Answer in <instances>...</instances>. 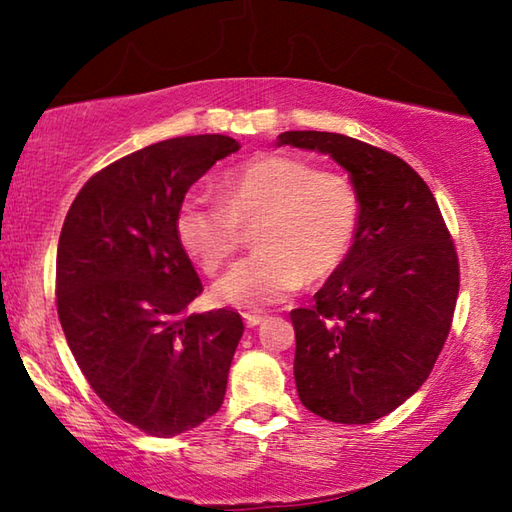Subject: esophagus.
Masks as SVG:
<instances>
[{"mask_svg": "<svg viewBox=\"0 0 512 512\" xmlns=\"http://www.w3.org/2000/svg\"><path fill=\"white\" fill-rule=\"evenodd\" d=\"M244 320H246L248 327H257L264 320V316L262 314H244Z\"/></svg>", "mask_w": 512, "mask_h": 512, "instance_id": "esophagus-1", "label": "esophagus"}]
</instances>
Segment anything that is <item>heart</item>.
<instances>
[{
  "label": "heart",
  "instance_id": "heart-1",
  "mask_svg": "<svg viewBox=\"0 0 512 512\" xmlns=\"http://www.w3.org/2000/svg\"><path fill=\"white\" fill-rule=\"evenodd\" d=\"M223 201L189 194L176 230L187 255L216 273L237 253L241 225H257L255 255L241 259L214 287V298L262 309L291 298L302 282H323L350 255L359 228V196L348 178L318 171L284 153H264L221 178Z\"/></svg>",
  "mask_w": 512,
  "mask_h": 512
}]
</instances>
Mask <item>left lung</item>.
Here are the masks:
<instances>
[{
    "instance_id": "obj_1",
    "label": "left lung",
    "mask_w": 512,
    "mask_h": 512,
    "mask_svg": "<svg viewBox=\"0 0 512 512\" xmlns=\"http://www.w3.org/2000/svg\"><path fill=\"white\" fill-rule=\"evenodd\" d=\"M275 146L318 151L350 173L359 228L350 255L293 309L300 402L339 424H368L427 381L452 327L458 259L427 183L397 155L339 133L287 131Z\"/></svg>"
}]
</instances>
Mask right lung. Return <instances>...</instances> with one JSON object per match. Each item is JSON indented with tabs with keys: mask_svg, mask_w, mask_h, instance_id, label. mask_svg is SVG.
Here are the masks:
<instances>
[{
	"mask_svg": "<svg viewBox=\"0 0 512 512\" xmlns=\"http://www.w3.org/2000/svg\"><path fill=\"white\" fill-rule=\"evenodd\" d=\"M239 142L187 135L112 162L83 185L56 253V305L76 363L103 404L171 438L221 409L244 334L237 311L185 316L203 284L178 239L198 178Z\"/></svg>",
	"mask_w": 512,
	"mask_h": 512,
	"instance_id": "add662e5",
	"label": "right lung"
}]
</instances>
